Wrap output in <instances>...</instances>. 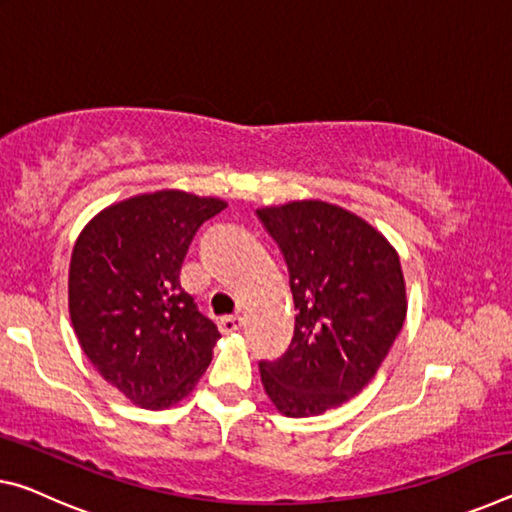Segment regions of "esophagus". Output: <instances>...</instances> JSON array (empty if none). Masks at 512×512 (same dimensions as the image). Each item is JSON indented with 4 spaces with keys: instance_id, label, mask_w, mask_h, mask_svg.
Wrapping results in <instances>:
<instances>
[{
    "instance_id": "1",
    "label": "esophagus",
    "mask_w": 512,
    "mask_h": 512,
    "mask_svg": "<svg viewBox=\"0 0 512 512\" xmlns=\"http://www.w3.org/2000/svg\"><path fill=\"white\" fill-rule=\"evenodd\" d=\"M243 326L241 316H225V319L218 321V328H221L223 335H230V332H237Z\"/></svg>"
}]
</instances>
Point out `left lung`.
<instances>
[{"mask_svg":"<svg viewBox=\"0 0 512 512\" xmlns=\"http://www.w3.org/2000/svg\"><path fill=\"white\" fill-rule=\"evenodd\" d=\"M285 255L296 323L287 353L259 362L285 417H316L360 394L403 328L399 253L371 223L323 200L259 207Z\"/></svg>","mask_w":512,"mask_h":512,"instance_id":"8db88e82","label":"left lung"}]
</instances>
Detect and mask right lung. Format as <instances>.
<instances>
[{
    "label": "right lung",
    "mask_w": 512,
    "mask_h": 512,
    "mask_svg": "<svg viewBox=\"0 0 512 512\" xmlns=\"http://www.w3.org/2000/svg\"><path fill=\"white\" fill-rule=\"evenodd\" d=\"M227 202L180 189L97 212L70 257L68 310L81 351L127 401L168 410L193 392L221 332L180 285L198 227Z\"/></svg>",
    "instance_id": "add662e5"
}]
</instances>
